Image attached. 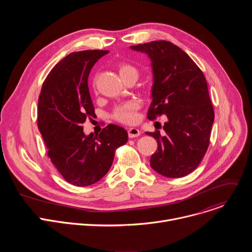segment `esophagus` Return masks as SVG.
Instances as JSON below:
<instances>
[{
	"mask_svg": "<svg viewBox=\"0 0 252 252\" xmlns=\"http://www.w3.org/2000/svg\"><path fill=\"white\" fill-rule=\"evenodd\" d=\"M127 133H128V136L130 138H133V137H136L140 134V131L138 128H135V127H129L127 128Z\"/></svg>",
	"mask_w": 252,
	"mask_h": 252,
	"instance_id": "34e87169",
	"label": "esophagus"
}]
</instances>
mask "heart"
Returning <instances> with one entry per match:
<instances>
[{
	"label": "heart",
	"instance_id": "obj_1",
	"mask_svg": "<svg viewBox=\"0 0 252 252\" xmlns=\"http://www.w3.org/2000/svg\"><path fill=\"white\" fill-rule=\"evenodd\" d=\"M118 70L123 81L130 75H133L136 78L138 76L137 69L133 65L126 63H120L118 65ZM137 110L138 103L134 100H128L115 106V109L112 112V118L119 123L130 125L135 123L137 120Z\"/></svg>",
	"mask_w": 252,
	"mask_h": 252
}]
</instances>
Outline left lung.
Here are the masks:
<instances>
[{"label":"left lung","instance_id":"1","mask_svg":"<svg viewBox=\"0 0 252 252\" xmlns=\"http://www.w3.org/2000/svg\"><path fill=\"white\" fill-rule=\"evenodd\" d=\"M152 60L153 101L148 119L166 116L164 135L146 132L158 141L151 166L159 174L178 178L192 172L203 158L214 121L205 77L181 48L166 41L131 46Z\"/></svg>","mask_w":252,"mask_h":252}]
</instances>
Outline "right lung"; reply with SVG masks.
I'll use <instances>...</instances> for the list:
<instances>
[{
    "instance_id": "add662e5",
    "label": "right lung",
    "mask_w": 252,
    "mask_h": 252,
    "mask_svg": "<svg viewBox=\"0 0 252 252\" xmlns=\"http://www.w3.org/2000/svg\"><path fill=\"white\" fill-rule=\"evenodd\" d=\"M109 51L67 55L46 78L38 103V127L48 157L65 181L89 187L111 168L116 150L127 141L125 128L106 126L98 134L84 133L83 124L94 115L88 78L94 64Z\"/></svg>"
}]
</instances>
